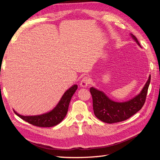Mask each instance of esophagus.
Returning <instances> with one entry per match:
<instances>
[{
  "label": "esophagus",
  "mask_w": 160,
  "mask_h": 160,
  "mask_svg": "<svg viewBox=\"0 0 160 160\" xmlns=\"http://www.w3.org/2000/svg\"><path fill=\"white\" fill-rule=\"evenodd\" d=\"M90 82H91V80H90V79L89 78V77H85L81 81V82H80V86L82 87V88H85L90 83Z\"/></svg>",
  "instance_id": "esophagus-1"
}]
</instances>
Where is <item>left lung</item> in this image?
Listing matches in <instances>:
<instances>
[{"instance_id":"obj_1","label":"left lung","mask_w":160,"mask_h":160,"mask_svg":"<svg viewBox=\"0 0 160 160\" xmlns=\"http://www.w3.org/2000/svg\"><path fill=\"white\" fill-rule=\"evenodd\" d=\"M130 35L142 47L138 38L132 33H130ZM150 80L151 75H149L146 83L140 93L132 99L123 102H118L111 99L103 91L91 87L90 92L93 98L95 115L99 120L107 123H118L129 119L142 108L146 101Z\"/></svg>"}]
</instances>
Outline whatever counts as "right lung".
I'll list each match as a JSON object with an SVG mask.
<instances>
[{
    "mask_svg": "<svg viewBox=\"0 0 160 160\" xmlns=\"http://www.w3.org/2000/svg\"><path fill=\"white\" fill-rule=\"evenodd\" d=\"M77 87V85H73L67 89L62 95L59 103L49 112L37 115H22L18 114L14 110L13 111L19 118L35 126L42 128L55 126L60 123L65 118L68 111L70 101L72 96L75 93Z\"/></svg>",
    "mask_w": 160,
    "mask_h": 160,
    "instance_id": "right-lung-1",
    "label": "right lung"
}]
</instances>
